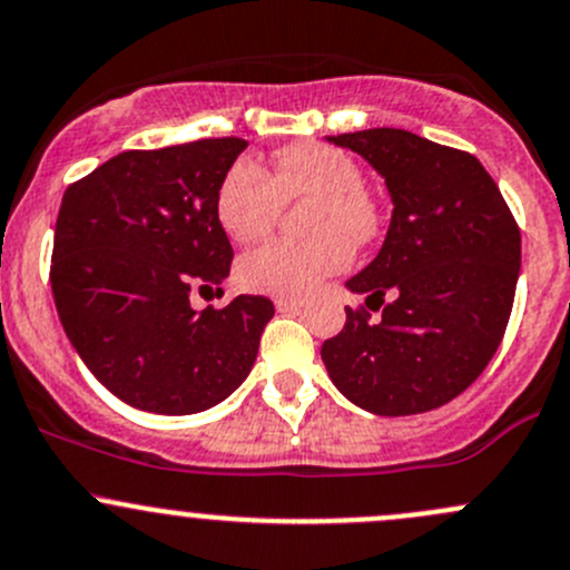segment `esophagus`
Returning a JSON list of instances; mask_svg holds the SVG:
<instances>
[{
  "mask_svg": "<svg viewBox=\"0 0 570 570\" xmlns=\"http://www.w3.org/2000/svg\"><path fill=\"white\" fill-rule=\"evenodd\" d=\"M274 307L279 309V313H293V309H302L304 302L302 298H287V296H279L274 298Z\"/></svg>",
  "mask_w": 570,
  "mask_h": 570,
  "instance_id": "esophagus-1",
  "label": "esophagus"
}]
</instances>
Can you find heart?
Wrapping results in <instances>:
<instances>
[{
    "label": "heart",
    "mask_w": 570,
    "mask_h": 570,
    "mask_svg": "<svg viewBox=\"0 0 570 570\" xmlns=\"http://www.w3.org/2000/svg\"><path fill=\"white\" fill-rule=\"evenodd\" d=\"M285 199H309L307 242H268L236 266L244 291L263 296H307L351 263V244H371L381 210L362 186V167L345 150L321 142L287 145L274 156V173L242 158L216 189L214 214L227 238L252 244L268 236Z\"/></svg>",
    "instance_id": "1"
}]
</instances>
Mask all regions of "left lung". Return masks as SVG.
<instances>
[{
  "label": "left lung",
  "instance_id": "1",
  "mask_svg": "<svg viewBox=\"0 0 570 570\" xmlns=\"http://www.w3.org/2000/svg\"><path fill=\"white\" fill-rule=\"evenodd\" d=\"M328 142L365 158L395 208L375 261L345 283L365 307H345L343 332L326 340L321 360L365 412H431L459 397L500 348L521 268L519 225L472 154L403 128Z\"/></svg>",
  "mask_w": 570,
  "mask_h": 570
}]
</instances>
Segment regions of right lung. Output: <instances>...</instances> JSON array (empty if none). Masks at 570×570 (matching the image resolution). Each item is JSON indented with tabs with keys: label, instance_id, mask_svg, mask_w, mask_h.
Segmentation results:
<instances>
[{
	"label": "right lung",
	"instance_id": "1",
	"mask_svg": "<svg viewBox=\"0 0 570 570\" xmlns=\"http://www.w3.org/2000/svg\"><path fill=\"white\" fill-rule=\"evenodd\" d=\"M244 148L222 137L126 150L62 195L51 252L57 313L81 362L128 406L205 412L255 365L274 315L266 296L203 313L189 302L230 274L214 199Z\"/></svg>",
	"mask_w": 570,
	"mask_h": 570
}]
</instances>
